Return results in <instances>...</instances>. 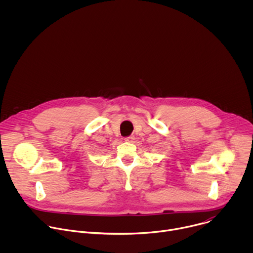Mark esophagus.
Returning <instances> with one entry per match:
<instances>
[{"instance_id":"1","label":"esophagus","mask_w":253,"mask_h":253,"mask_svg":"<svg viewBox=\"0 0 253 253\" xmlns=\"http://www.w3.org/2000/svg\"><path fill=\"white\" fill-rule=\"evenodd\" d=\"M135 140V137L134 136H129V137H126L125 138V141L127 142H133Z\"/></svg>"}]
</instances>
